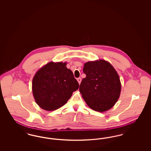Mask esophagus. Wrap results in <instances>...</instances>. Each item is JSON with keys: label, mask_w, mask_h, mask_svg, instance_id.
<instances>
[{"label": "esophagus", "mask_w": 151, "mask_h": 151, "mask_svg": "<svg viewBox=\"0 0 151 151\" xmlns=\"http://www.w3.org/2000/svg\"><path fill=\"white\" fill-rule=\"evenodd\" d=\"M77 80H78V83H79V84H80L81 81V78H79L77 79Z\"/></svg>", "instance_id": "34e87169"}]
</instances>
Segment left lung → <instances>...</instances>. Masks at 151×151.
<instances>
[{"instance_id": "left-lung-1", "label": "left lung", "mask_w": 151, "mask_h": 151, "mask_svg": "<svg viewBox=\"0 0 151 151\" xmlns=\"http://www.w3.org/2000/svg\"><path fill=\"white\" fill-rule=\"evenodd\" d=\"M79 91L89 107L103 112L112 108L118 101L121 91L119 77L108 62L100 60L86 62Z\"/></svg>"}]
</instances>
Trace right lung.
<instances>
[{
  "instance_id": "add662e5",
  "label": "right lung",
  "mask_w": 151,
  "mask_h": 151,
  "mask_svg": "<svg viewBox=\"0 0 151 151\" xmlns=\"http://www.w3.org/2000/svg\"><path fill=\"white\" fill-rule=\"evenodd\" d=\"M79 85L66 63L46 64L39 70L32 81V91L36 103L45 110L62 107L71 98Z\"/></svg>"
}]
</instances>
